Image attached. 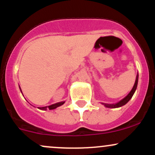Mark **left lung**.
<instances>
[{"instance_id": "left-lung-1", "label": "left lung", "mask_w": 155, "mask_h": 155, "mask_svg": "<svg viewBox=\"0 0 155 155\" xmlns=\"http://www.w3.org/2000/svg\"><path fill=\"white\" fill-rule=\"evenodd\" d=\"M138 76L137 75L136 82L134 84V86H133L132 90H131L130 92L128 95L126 96L124 99H122V101H120V102H118L116 104H104L106 107H108V108H118V107H121V106H124V105H125L130 100L131 97H133V94H134L135 91H136L137 88V84H138Z\"/></svg>"}]
</instances>
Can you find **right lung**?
I'll return each instance as SVG.
<instances>
[{"mask_svg": "<svg viewBox=\"0 0 155 155\" xmlns=\"http://www.w3.org/2000/svg\"><path fill=\"white\" fill-rule=\"evenodd\" d=\"M64 103L65 102H60V103H57V104H52L51 105V106H46V107H38L39 109H41V110H47V108H49V110H51V109H54V108H56L57 107H58V106H62Z\"/></svg>", "mask_w": 155, "mask_h": 155, "instance_id": "obj_1", "label": "right lung"}]
</instances>
